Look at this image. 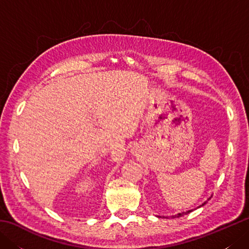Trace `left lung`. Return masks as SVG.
Masks as SVG:
<instances>
[{
    "label": "left lung",
    "instance_id": "obj_1",
    "mask_svg": "<svg viewBox=\"0 0 249 249\" xmlns=\"http://www.w3.org/2000/svg\"><path fill=\"white\" fill-rule=\"evenodd\" d=\"M210 199V198H209ZM206 203V201L205 202H203L202 204H201L200 206H202V205H204ZM200 206H198V208H200ZM194 210H189V211H186V212H182V213H178V214H176V215H172L171 216V218H178V217H182V216H184V215H186V214H188V213H190V212H193ZM158 217H160V218H168V216H158Z\"/></svg>",
    "mask_w": 249,
    "mask_h": 249
}]
</instances>
